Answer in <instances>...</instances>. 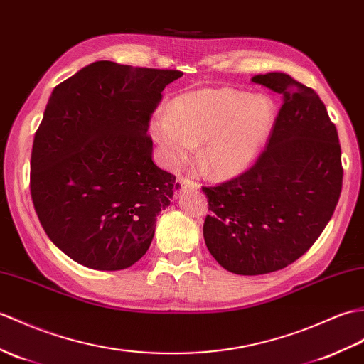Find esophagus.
<instances>
[{
	"label": "esophagus",
	"mask_w": 364,
	"mask_h": 364,
	"mask_svg": "<svg viewBox=\"0 0 364 364\" xmlns=\"http://www.w3.org/2000/svg\"><path fill=\"white\" fill-rule=\"evenodd\" d=\"M178 184L181 189H189V191H196V189H200V183L193 181L191 178H180L178 180Z\"/></svg>",
	"instance_id": "esophagus-1"
}]
</instances>
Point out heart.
<instances>
[{
  "label": "heart",
  "mask_w": 364,
  "mask_h": 364,
  "mask_svg": "<svg viewBox=\"0 0 364 364\" xmlns=\"http://www.w3.org/2000/svg\"><path fill=\"white\" fill-rule=\"evenodd\" d=\"M277 107L267 95L235 88H206L176 97L171 113L151 114L149 132L168 168H180L201 147V166L228 180L256 161L272 134Z\"/></svg>",
  "instance_id": "b5f03b06"
}]
</instances>
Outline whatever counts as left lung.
<instances>
[{"label": "left lung", "instance_id": "left-lung-1", "mask_svg": "<svg viewBox=\"0 0 364 364\" xmlns=\"http://www.w3.org/2000/svg\"><path fill=\"white\" fill-rule=\"evenodd\" d=\"M281 95L267 149L251 168L206 188V247L225 269L256 276L299 259L324 231L340 200L341 147L316 92L289 74L251 79Z\"/></svg>", "mask_w": 364, "mask_h": 364}]
</instances>
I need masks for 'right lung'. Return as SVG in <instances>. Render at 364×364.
I'll list each match as a JSON object with an SVG mask.
<instances>
[{
	"label": "right lung",
	"mask_w": 364,
	"mask_h": 364,
	"mask_svg": "<svg viewBox=\"0 0 364 364\" xmlns=\"http://www.w3.org/2000/svg\"><path fill=\"white\" fill-rule=\"evenodd\" d=\"M181 75L100 60L50 95L33 138L31 196L50 242L77 264L116 272L147 252L156 215L180 188L151 159L149 122Z\"/></svg>",
	"instance_id": "add662e5"
}]
</instances>
